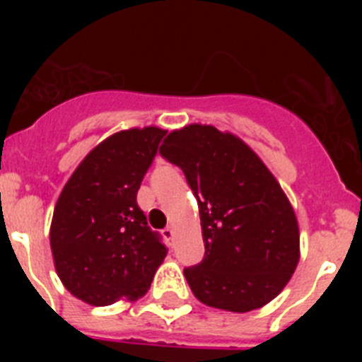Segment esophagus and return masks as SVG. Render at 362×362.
Returning a JSON list of instances; mask_svg holds the SVG:
<instances>
[{"instance_id":"esophagus-1","label":"esophagus","mask_w":362,"mask_h":362,"mask_svg":"<svg viewBox=\"0 0 362 362\" xmlns=\"http://www.w3.org/2000/svg\"><path fill=\"white\" fill-rule=\"evenodd\" d=\"M163 235H165V238L168 239V241H172V239H174V235H175L174 228H172V226H168V228H165V230H163Z\"/></svg>"}]
</instances>
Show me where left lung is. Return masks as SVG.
Here are the masks:
<instances>
[{"mask_svg": "<svg viewBox=\"0 0 362 362\" xmlns=\"http://www.w3.org/2000/svg\"><path fill=\"white\" fill-rule=\"evenodd\" d=\"M159 153L187 175L199 204L204 259L185 270L206 306L245 313L288 284L300 257L296 212L263 159L235 134L192 123Z\"/></svg>", "mask_w": 362, "mask_h": 362, "instance_id": "8db88e82", "label": "left lung"}]
</instances>
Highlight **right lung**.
<instances>
[{
    "label": "right lung",
    "mask_w": 362,
    "mask_h": 362,
    "mask_svg": "<svg viewBox=\"0 0 362 362\" xmlns=\"http://www.w3.org/2000/svg\"><path fill=\"white\" fill-rule=\"evenodd\" d=\"M166 130H119L72 172L54 206L50 250L63 286L92 306L145 296L166 257L146 226L137 190Z\"/></svg>",
    "instance_id": "obj_1"
}]
</instances>
